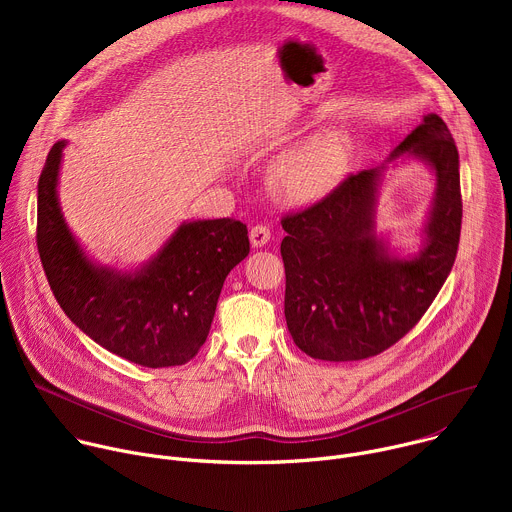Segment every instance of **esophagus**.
I'll return each instance as SVG.
<instances>
[{"instance_id":"34e87169","label":"esophagus","mask_w":512,"mask_h":512,"mask_svg":"<svg viewBox=\"0 0 512 512\" xmlns=\"http://www.w3.org/2000/svg\"><path fill=\"white\" fill-rule=\"evenodd\" d=\"M249 237H251V245H253V247H263V245L269 243L271 231H269V227H265V225H255V227L251 229Z\"/></svg>"}]
</instances>
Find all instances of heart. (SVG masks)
<instances>
[{
    "mask_svg": "<svg viewBox=\"0 0 512 512\" xmlns=\"http://www.w3.org/2000/svg\"><path fill=\"white\" fill-rule=\"evenodd\" d=\"M352 160V139L334 129L310 139L300 150L287 154L273 170L277 192L294 202H310L340 184Z\"/></svg>",
    "mask_w": 512,
    "mask_h": 512,
    "instance_id": "b5f03b06",
    "label": "heart"
}]
</instances>
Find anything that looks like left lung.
I'll return each mask as SVG.
<instances>
[{
  "label": "left lung",
  "instance_id": "left-lung-1",
  "mask_svg": "<svg viewBox=\"0 0 512 512\" xmlns=\"http://www.w3.org/2000/svg\"><path fill=\"white\" fill-rule=\"evenodd\" d=\"M431 166L437 188L425 245L409 259L375 233L383 168L346 176L322 200L281 218L285 320L296 346L320 360H362L399 342L448 279L460 243L462 192L454 137L429 113L391 154Z\"/></svg>",
  "mask_w": 512,
  "mask_h": 512
}]
</instances>
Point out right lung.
Here are the masks:
<instances>
[{"label":"right lung","instance_id":"obj_1","mask_svg":"<svg viewBox=\"0 0 512 512\" xmlns=\"http://www.w3.org/2000/svg\"><path fill=\"white\" fill-rule=\"evenodd\" d=\"M64 141L38 180L36 245L62 312L109 352L148 369L178 367L204 344L229 271L249 255L235 218L182 223L135 273L97 267L68 231L56 196Z\"/></svg>","mask_w":512,"mask_h":512}]
</instances>
